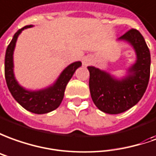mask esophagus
Wrapping results in <instances>:
<instances>
[{
  "mask_svg": "<svg viewBox=\"0 0 156 156\" xmlns=\"http://www.w3.org/2000/svg\"><path fill=\"white\" fill-rule=\"evenodd\" d=\"M91 61H92V60L90 59L89 58H83V61H82V63H83L84 65H88V64L91 63Z\"/></svg>",
  "mask_w": 156,
  "mask_h": 156,
  "instance_id": "obj_1",
  "label": "esophagus"
}]
</instances>
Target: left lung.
I'll use <instances>...</instances> for the list:
<instances>
[{
  "mask_svg": "<svg viewBox=\"0 0 156 156\" xmlns=\"http://www.w3.org/2000/svg\"><path fill=\"white\" fill-rule=\"evenodd\" d=\"M119 40L131 44L137 55L136 63L128 69V76L117 80L98 68L87 67L94 105L101 111L112 115L125 112L137 105L145 92L150 76V49L141 33L131 29Z\"/></svg>",
  "mask_w": 156,
  "mask_h": 156,
  "instance_id": "8db88e82",
  "label": "left lung"
}]
</instances>
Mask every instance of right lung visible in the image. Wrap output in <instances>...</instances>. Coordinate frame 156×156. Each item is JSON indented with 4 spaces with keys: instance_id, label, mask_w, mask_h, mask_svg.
<instances>
[{
    "instance_id": "obj_1",
    "label": "right lung",
    "mask_w": 156,
    "mask_h": 156,
    "mask_svg": "<svg viewBox=\"0 0 156 156\" xmlns=\"http://www.w3.org/2000/svg\"><path fill=\"white\" fill-rule=\"evenodd\" d=\"M32 25L23 27L17 31L6 48L5 56V78L7 87L14 99L24 109L35 114H46L56 109L64 98V91L68 82L74 73L81 66V62H75L69 64L60 74L54 84L46 89L39 91H29L22 87L16 80L13 74V51L19 34L24 29Z\"/></svg>"
}]
</instances>
